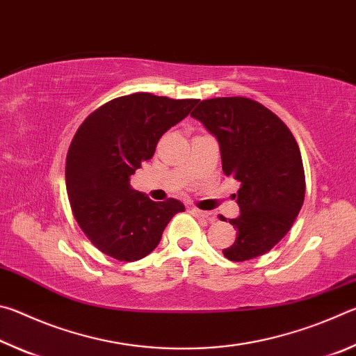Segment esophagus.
Segmentation results:
<instances>
[{"instance_id":"34e87169","label":"esophagus","mask_w":356,"mask_h":356,"mask_svg":"<svg viewBox=\"0 0 356 356\" xmlns=\"http://www.w3.org/2000/svg\"><path fill=\"white\" fill-rule=\"evenodd\" d=\"M191 213L197 216V218H204V220H209V221H215V216L210 213V212H206V210H200V209H191Z\"/></svg>"}]
</instances>
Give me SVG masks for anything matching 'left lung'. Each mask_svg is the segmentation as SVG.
I'll list each match as a JSON object with an SVG mask.
<instances>
[{"label": "left lung", "mask_w": 356, "mask_h": 356, "mask_svg": "<svg viewBox=\"0 0 356 356\" xmlns=\"http://www.w3.org/2000/svg\"><path fill=\"white\" fill-rule=\"evenodd\" d=\"M191 116L218 140L222 172L240 182L234 195L240 215L229 220L237 237L222 254L234 262L265 254L291 231L305 201L303 161L292 131L246 97L202 100Z\"/></svg>", "instance_id": "1"}]
</instances>
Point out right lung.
<instances>
[{
    "label": "right lung",
    "instance_id": "add662e5",
    "mask_svg": "<svg viewBox=\"0 0 356 356\" xmlns=\"http://www.w3.org/2000/svg\"><path fill=\"white\" fill-rule=\"evenodd\" d=\"M195 99L149 92L118 97L84 119L65 160V186L81 231L104 254L138 261L160 243L184 204L154 202L130 186V176L152 159L165 131L188 116Z\"/></svg>",
    "mask_w": 356,
    "mask_h": 356
}]
</instances>
